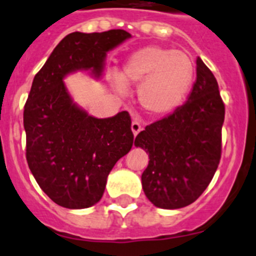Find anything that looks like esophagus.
I'll return each instance as SVG.
<instances>
[{
	"label": "esophagus",
	"mask_w": 256,
	"mask_h": 256,
	"mask_svg": "<svg viewBox=\"0 0 256 256\" xmlns=\"http://www.w3.org/2000/svg\"><path fill=\"white\" fill-rule=\"evenodd\" d=\"M140 130H142L140 123H138L136 120H133V122H132V132H133L134 136H136Z\"/></svg>",
	"instance_id": "esophagus-1"
}]
</instances>
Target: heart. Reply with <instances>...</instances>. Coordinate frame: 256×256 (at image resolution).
Segmentation results:
<instances>
[{"mask_svg": "<svg viewBox=\"0 0 256 256\" xmlns=\"http://www.w3.org/2000/svg\"><path fill=\"white\" fill-rule=\"evenodd\" d=\"M196 66L182 50L163 46H146L132 53L123 64L122 74L113 73L116 90L126 94L129 84H140V106L152 116L173 113L193 87Z\"/></svg>", "mask_w": 256, "mask_h": 256, "instance_id": "obj_1", "label": "heart"}]
</instances>
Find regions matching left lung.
I'll list each match as a JSON object with an SVG mask.
<instances>
[{"label":"left lung","instance_id":"obj_1","mask_svg":"<svg viewBox=\"0 0 256 256\" xmlns=\"http://www.w3.org/2000/svg\"><path fill=\"white\" fill-rule=\"evenodd\" d=\"M224 116L216 80L198 57L188 100L168 117L146 126L134 140L149 154L142 186L154 206L184 208L203 194L222 156Z\"/></svg>","mask_w":256,"mask_h":256}]
</instances>
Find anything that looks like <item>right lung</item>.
Returning a JSON list of instances; mask_svg holds the SVG:
<instances>
[{"label": "right lung", "mask_w": 256, "mask_h": 256, "mask_svg": "<svg viewBox=\"0 0 256 256\" xmlns=\"http://www.w3.org/2000/svg\"><path fill=\"white\" fill-rule=\"evenodd\" d=\"M130 34L73 32L53 50L32 82L24 104L26 159L41 189L60 206L84 209L100 200L107 176L130 150V116L98 120L73 103L63 78L76 70L100 77L108 50Z\"/></svg>", "instance_id": "add662e5"}]
</instances>
